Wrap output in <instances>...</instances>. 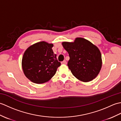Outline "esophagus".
<instances>
[{"label":"esophagus","mask_w":121,"mask_h":121,"mask_svg":"<svg viewBox=\"0 0 121 121\" xmlns=\"http://www.w3.org/2000/svg\"><path fill=\"white\" fill-rule=\"evenodd\" d=\"M66 63H67V62H66L65 60H64L62 62H61V64H62V65H66Z\"/></svg>","instance_id":"esophagus-1"}]
</instances>
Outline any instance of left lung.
I'll list each match as a JSON object with an SVG mask.
<instances>
[{"instance_id": "obj_1", "label": "left lung", "mask_w": 121, "mask_h": 121, "mask_svg": "<svg viewBox=\"0 0 121 121\" xmlns=\"http://www.w3.org/2000/svg\"><path fill=\"white\" fill-rule=\"evenodd\" d=\"M62 44L70 56L68 66L75 78L84 82L96 78L102 66L101 52L97 46L81 37Z\"/></svg>"}]
</instances>
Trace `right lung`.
<instances>
[{
  "label": "right lung",
  "instance_id": "right-lung-1",
  "mask_svg": "<svg viewBox=\"0 0 121 121\" xmlns=\"http://www.w3.org/2000/svg\"><path fill=\"white\" fill-rule=\"evenodd\" d=\"M53 44L40 42L30 46L24 53L22 60L23 72L34 83L47 82L55 75L61 65L53 53Z\"/></svg>",
  "mask_w": 121,
  "mask_h": 121
}]
</instances>
